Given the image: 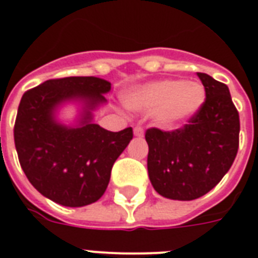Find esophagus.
<instances>
[{
  "instance_id": "esophagus-1",
  "label": "esophagus",
  "mask_w": 258,
  "mask_h": 258,
  "mask_svg": "<svg viewBox=\"0 0 258 258\" xmlns=\"http://www.w3.org/2000/svg\"><path fill=\"white\" fill-rule=\"evenodd\" d=\"M134 135H135V137H143V128H142V127L137 125V127L134 128Z\"/></svg>"
}]
</instances>
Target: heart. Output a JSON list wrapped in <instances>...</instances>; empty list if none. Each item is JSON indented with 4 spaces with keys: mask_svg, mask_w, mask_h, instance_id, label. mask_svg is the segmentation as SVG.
Segmentation results:
<instances>
[{
    "mask_svg": "<svg viewBox=\"0 0 258 258\" xmlns=\"http://www.w3.org/2000/svg\"><path fill=\"white\" fill-rule=\"evenodd\" d=\"M206 100L204 86L198 81L160 80L137 88L124 97L134 111L153 112L155 123L172 128L196 115Z\"/></svg>",
    "mask_w": 258,
    "mask_h": 258,
    "instance_id": "b5f03b06",
    "label": "heart"
}]
</instances>
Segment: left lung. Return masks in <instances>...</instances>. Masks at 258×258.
I'll use <instances>...</instances> for the list:
<instances>
[{"instance_id": "obj_1", "label": "left lung", "mask_w": 258, "mask_h": 258, "mask_svg": "<svg viewBox=\"0 0 258 258\" xmlns=\"http://www.w3.org/2000/svg\"><path fill=\"white\" fill-rule=\"evenodd\" d=\"M206 101L189 123L174 131L149 128L147 170L154 189L172 200H194L221 181L239 143V115L229 88L198 73Z\"/></svg>"}]
</instances>
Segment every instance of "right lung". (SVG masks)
Segmentation results:
<instances>
[{
    "instance_id": "obj_1",
    "label": "right lung",
    "mask_w": 258,
    "mask_h": 258,
    "mask_svg": "<svg viewBox=\"0 0 258 258\" xmlns=\"http://www.w3.org/2000/svg\"><path fill=\"white\" fill-rule=\"evenodd\" d=\"M111 82L97 77L48 80L27 90L15 123V145L29 182L47 199L66 207L97 202L107 189L112 166L133 139V128L112 133L93 123L107 103ZM66 102L82 104L77 124L66 126L56 112Z\"/></svg>"
}]
</instances>
